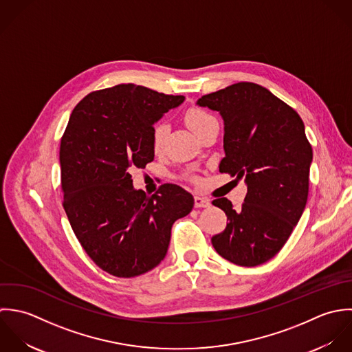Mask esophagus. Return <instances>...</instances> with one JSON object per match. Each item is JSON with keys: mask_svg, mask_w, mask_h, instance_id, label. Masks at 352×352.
Listing matches in <instances>:
<instances>
[{"mask_svg": "<svg viewBox=\"0 0 352 352\" xmlns=\"http://www.w3.org/2000/svg\"><path fill=\"white\" fill-rule=\"evenodd\" d=\"M211 206L210 200L206 199V197H200V196H196L195 197V207L196 208H208Z\"/></svg>", "mask_w": 352, "mask_h": 352, "instance_id": "34e87169", "label": "esophagus"}]
</instances>
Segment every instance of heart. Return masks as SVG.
Returning <instances> with one entry per match:
<instances>
[{"instance_id": "obj_1", "label": "heart", "mask_w": 352, "mask_h": 352, "mask_svg": "<svg viewBox=\"0 0 352 352\" xmlns=\"http://www.w3.org/2000/svg\"><path fill=\"white\" fill-rule=\"evenodd\" d=\"M185 120H186V124L189 125V128L196 135H199L210 122L214 121L216 118L211 116L210 113H207L201 109L193 107V109H189L186 111ZM167 135H168V126L166 124H159V125L155 126L153 133H152V145H153L155 152H162L163 151L164 144L167 140Z\"/></svg>"}]
</instances>
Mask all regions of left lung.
<instances>
[{"label":"left lung","instance_id":"obj_1","mask_svg":"<svg viewBox=\"0 0 352 352\" xmlns=\"http://www.w3.org/2000/svg\"><path fill=\"white\" fill-rule=\"evenodd\" d=\"M197 104L224 121L219 171L248 186L238 211L226 197L212 201L228 220L212 245L232 264H264L280 252L306 207L313 151L303 121L271 91L246 81L204 95Z\"/></svg>","mask_w":352,"mask_h":352}]
</instances>
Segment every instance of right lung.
Masks as SVG:
<instances>
[{"instance_id": "1", "label": "right lung", "mask_w": 352, "mask_h": 352, "mask_svg": "<svg viewBox=\"0 0 352 352\" xmlns=\"http://www.w3.org/2000/svg\"><path fill=\"white\" fill-rule=\"evenodd\" d=\"M184 100L118 84L88 94L72 111L60 146L63 206L85 253L113 276L135 278L159 265L174 221L193 208L181 186L164 184L146 196L129 174L153 160V124Z\"/></svg>"}]
</instances>
